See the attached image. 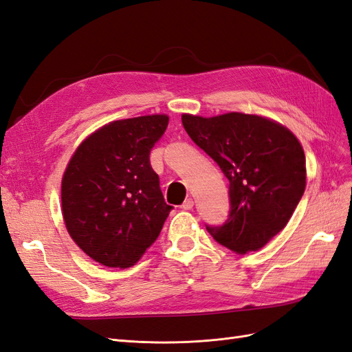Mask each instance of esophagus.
I'll return each instance as SVG.
<instances>
[{
  "mask_svg": "<svg viewBox=\"0 0 352 352\" xmlns=\"http://www.w3.org/2000/svg\"><path fill=\"white\" fill-rule=\"evenodd\" d=\"M192 207H194V199L192 198H186L185 202L182 204V208L184 210H192Z\"/></svg>",
  "mask_w": 352,
  "mask_h": 352,
  "instance_id": "1",
  "label": "esophagus"
}]
</instances>
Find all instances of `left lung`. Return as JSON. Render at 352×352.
Returning a JSON list of instances; mask_svg holds the SVG:
<instances>
[{
	"label": "left lung",
	"mask_w": 352,
	"mask_h": 352,
	"mask_svg": "<svg viewBox=\"0 0 352 352\" xmlns=\"http://www.w3.org/2000/svg\"><path fill=\"white\" fill-rule=\"evenodd\" d=\"M185 131L229 179L230 216L210 235L236 254L264 247L287 225L307 182L305 154L282 123L258 114H182Z\"/></svg>",
	"instance_id": "left-lung-1"
}]
</instances>
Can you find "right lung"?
<instances>
[{
	"label": "right lung",
	"instance_id": "right-lung-1",
	"mask_svg": "<svg viewBox=\"0 0 352 352\" xmlns=\"http://www.w3.org/2000/svg\"><path fill=\"white\" fill-rule=\"evenodd\" d=\"M167 114L114 120L88 135L61 179V212L70 238L105 267L126 269L158 238L170 210L150 164Z\"/></svg>",
	"mask_w": 352,
	"mask_h": 352
}]
</instances>
